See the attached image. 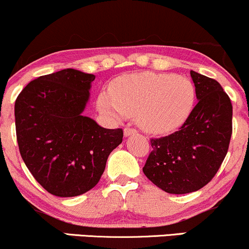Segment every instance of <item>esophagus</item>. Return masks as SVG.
Returning <instances> with one entry per match:
<instances>
[{
	"instance_id": "esophagus-1",
	"label": "esophagus",
	"mask_w": 249,
	"mask_h": 249,
	"mask_svg": "<svg viewBox=\"0 0 249 249\" xmlns=\"http://www.w3.org/2000/svg\"><path fill=\"white\" fill-rule=\"evenodd\" d=\"M136 132H137V131L134 130V128L126 127V128H124V137H130V136H132V134H134Z\"/></svg>"
}]
</instances>
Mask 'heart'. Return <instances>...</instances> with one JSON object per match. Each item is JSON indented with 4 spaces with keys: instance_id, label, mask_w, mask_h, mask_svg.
<instances>
[{
    "instance_id": "heart-1",
    "label": "heart",
    "mask_w": 249,
    "mask_h": 249,
    "mask_svg": "<svg viewBox=\"0 0 249 249\" xmlns=\"http://www.w3.org/2000/svg\"><path fill=\"white\" fill-rule=\"evenodd\" d=\"M110 93L98 96L101 112L117 119L136 115L139 126L152 134H167L181 127L196 101L194 83L176 73L124 75L112 82Z\"/></svg>"
}]
</instances>
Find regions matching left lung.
Wrapping results in <instances>:
<instances>
[{
  "label": "left lung",
  "mask_w": 249,
  "mask_h": 249,
  "mask_svg": "<svg viewBox=\"0 0 249 249\" xmlns=\"http://www.w3.org/2000/svg\"><path fill=\"white\" fill-rule=\"evenodd\" d=\"M198 104L179 131L152 139L142 172L171 194L196 192L212 180L232 136L233 107L218 82L191 71Z\"/></svg>",
  "instance_id": "8db88e82"
}]
</instances>
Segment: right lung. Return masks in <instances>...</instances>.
I'll return each instance as SVG.
<instances>
[{
  "mask_svg": "<svg viewBox=\"0 0 249 249\" xmlns=\"http://www.w3.org/2000/svg\"><path fill=\"white\" fill-rule=\"evenodd\" d=\"M96 76L64 69L31 81L15 102L19 153L48 192L70 198L98 184L122 128L99 126L83 115Z\"/></svg>",
  "mask_w": 249,
  "mask_h": 249,
  "instance_id": "obj_1",
  "label": "right lung"
}]
</instances>
